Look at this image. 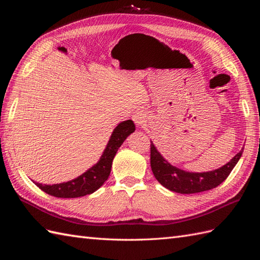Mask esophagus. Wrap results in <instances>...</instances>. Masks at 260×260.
Listing matches in <instances>:
<instances>
[{
    "instance_id": "34e87169",
    "label": "esophagus",
    "mask_w": 260,
    "mask_h": 260,
    "mask_svg": "<svg viewBox=\"0 0 260 260\" xmlns=\"http://www.w3.org/2000/svg\"><path fill=\"white\" fill-rule=\"evenodd\" d=\"M132 119L138 127H142V125L145 124L146 122V113L143 111V109H137V111H135V113L132 115Z\"/></svg>"
}]
</instances>
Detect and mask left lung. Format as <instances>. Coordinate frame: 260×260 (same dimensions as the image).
Here are the masks:
<instances>
[{"instance_id":"8db88e82","label":"left lung","mask_w":260,"mask_h":260,"mask_svg":"<svg viewBox=\"0 0 260 260\" xmlns=\"http://www.w3.org/2000/svg\"><path fill=\"white\" fill-rule=\"evenodd\" d=\"M242 154L243 151H240L229 162L218 169L206 172H188L172 166L157 151L151 141V167L154 177L162 186L181 194L208 191L221 184L238 164Z\"/></svg>"}]
</instances>
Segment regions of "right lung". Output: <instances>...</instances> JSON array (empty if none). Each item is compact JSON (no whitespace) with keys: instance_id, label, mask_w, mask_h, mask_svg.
<instances>
[{"instance_id":"1","label":"right lung","mask_w":260,"mask_h":260,"mask_svg":"<svg viewBox=\"0 0 260 260\" xmlns=\"http://www.w3.org/2000/svg\"><path fill=\"white\" fill-rule=\"evenodd\" d=\"M136 125L132 120H125L120 122L114 129L108 143L102 154L100 160L92 166L90 169L79 177L74 180L67 181L58 184H42V183H34L45 193H48L55 198L60 199H75L80 198L88 194H92L104 184L105 181L108 179L111 174L112 164L114 157L118 151V148L121 146L132 132H135Z\"/></svg>"}]
</instances>
